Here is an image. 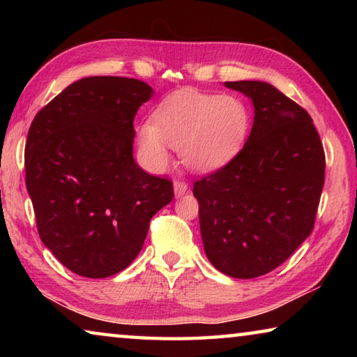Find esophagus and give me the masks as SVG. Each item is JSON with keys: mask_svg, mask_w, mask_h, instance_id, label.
<instances>
[{"mask_svg": "<svg viewBox=\"0 0 357 357\" xmlns=\"http://www.w3.org/2000/svg\"><path fill=\"white\" fill-rule=\"evenodd\" d=\"M173 189H174V197H183L184 193H187V190H189V185H187V183H184V181H174L173 184Z\"/></svg>", "mask_w": 357, "mask_h": 357, "instance_id": "1", "label": "esophagus"}]
</instances>
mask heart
<instances>
[{"label": "heart", "mask_w": 357, "mask_h": 357, "mask_svg": "<svg viewBox=\"0 0 357 357\" xmlns=\"http://www.w3.org/2000/svg\"><path fill=\"white\" fill-rule=\"evenodd\" d=\"M249 128L250 112L241 99L181 89L155 107L153 119L143 121L138 142L157 170L168 165L172 146L190 170L206 173L239 154Z\"/></svg>", "instance_id": "heart-1"}]
</instances>
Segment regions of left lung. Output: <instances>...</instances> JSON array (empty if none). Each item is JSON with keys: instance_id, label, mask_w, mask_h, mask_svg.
<instances>
[{"instance_id": "obj_1", "label": "left lung", "mask_w": 357, "mask_h": 357, "mask_svg": "<svg viewBox=\"0 0 357 357\" xmlns=\"http://www.w3.org/2000/svg\"><path fill=\"white\" fill-rule=\"evenodd\" d=\"M253 104L234 159L193 184L204 253L215 269L253 279L310 236L324 184V151L310 114L273 84L225 82Z\"/></svg>"}]
</instances>
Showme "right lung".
Returning <instances> with one entry per match:
<instances>
[{
  "label": "right lung",
  "mask_w": 357,
  "mask_h": 357,
  "mask_svg": "<svg viewBox=\"0 0 357 357\" xmlns=\"http://www.w3.org/2000/svg\"><path fill=\"white\" fill-rule=\"evenodd\" d=\"M153 94L135 78L86 77L48 102L29 128L26 190L39 236L78 275L104 279L128 268L151 217L173 200L170 181L134 159V118Z\"/></svg>",
  "instance_id": "1"
}]
</instances>
